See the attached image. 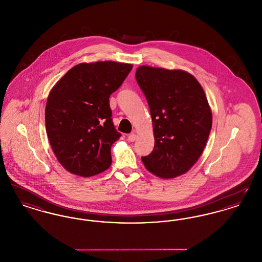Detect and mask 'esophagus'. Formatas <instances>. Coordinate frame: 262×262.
<instances>
[{"label": "esophagus", "instance_id": "1", "mask_svg": "<svg viewBox=\"0 0 262 262\" xmlns=\"http://www.w3.org/2000/svg\"><path fill=\"white\" fill-rule=\"evenodd\" d=\"M127 139L129 140V141H135L136 139H137V136H136V134L135 133H132V134H129L128 135V137H127Z\"/></svg>", "mask_w": 262, "mask_h": 262}]
</instances>
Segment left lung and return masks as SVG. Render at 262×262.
Instances as JSON below:
<instances>
[{"label": "left lung", "mask_w": 262, "mask_h": 262, "mask_svg": "<svg viewBox=\"0 0 262 262\" xmlns=\"http://www.w3.org/2000/svg\"><path fill=\"white\" fill-rule=\"evenodd\" d=\"M137 84L145 95L155 144L141 157L145 168L160 178L185 174L202 154L212 127V114L200 82L184 71L141 66Z\"/></svg>", "instance_id": "left-lung-1"}]
</instances>
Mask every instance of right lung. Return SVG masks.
I'll return each instance as SVG.
<instances>
[{
    "mask_svg": "<svg viewBox=\"0 0 262 262\" xmlns=\"http://www.w3.org/2000/svg\"><path fill=\"white\" fill-rule=\"evenodd\" d=\"M133 64L78 63L57 82L46 104V132L58 161L72 174L91 177L107 170L121 134L114 126L109 98Z\"/></svg>",
    "mask_w": 262,
    "mask_h": 262,
    "instance_id": "1",
    "label": "right lung"
}]
</instances>
